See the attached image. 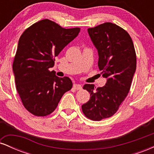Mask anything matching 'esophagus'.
I'll return each instance as SVG.
<instances>
[{
  "mask_svg": "<svg viewBox=\"0 0 154 154\" xmlns=\"http://www.w3.org/2000/svg\"><path fill=\"white\" fill-rule=\"evenodd\" d=\"M73 88H75V90H82V85L79 84H75L73 85Z\"/></svg>",
  "mask_w": 154,
  "mask_h": 154,
  "instance_id": "1",
  "label": "esophagus"
}]
</instances>
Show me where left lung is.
Returning <instances> with one entry per match:
<instances>
[{"mask_svg":"<svg viewBox=\"0 0 154 154\" xmlns=\"http://www.w3.org/2000/svg\"><path fill=\"white\" fill-rule=\"evenodd\" d=\"M88 32L98 50L99 69L107 81L96 90L94 85L83 86L91 98L82 109L88 119L100 121L114 115L128 95L136 69V54L131 37L115 24L106 22Z\"/></svg>","mask_w":154,"mask_h":154,"instance_id":"8db88e82","label":"left lung"}]
</instances>
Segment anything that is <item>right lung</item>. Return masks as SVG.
Masks as SVG:
<instances>
[{"label": "right lung", "mask_w": 154, "mask_h": 154, "mask_svg": "<svg viewBox=\"0 0 154 154\" xmlns=\"http://www.w3.org/2000/svg\"><path fill=\"white\" fill-rule=\"evenodd\" d=\"M78 27L65 29L43 19L25 29L19 38L13 62L16 88L24 108L33 115H49L63 95L72 88L68 77L49 69L54 58L79 34Z\"/></svg>", "instance_id": "1"}]
</instances>
